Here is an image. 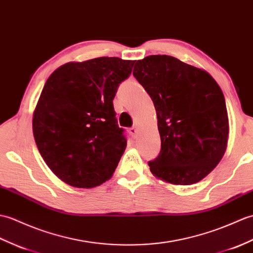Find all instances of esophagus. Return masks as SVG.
<instances>
[{"mask_svg": "<svg viewBox=\"0 0 253 253\" xmlns=\"http://www.w3.org/2000/svg\"><path fill=\"white\" fill-rule=\"evenodd\" d=\"M130 132H131L132 136H133L134 138H136V137H137V133H138V129H137V127H136V126L131 127V128H130Z\"/></svg>", "mask_w": 253, "mask_h": 253, "instance_id": "esophagus-1", "label": "esophagus"}]
</instances>
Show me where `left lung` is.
<instances>
[{"label": "left lung", "mask_w": 253, "mask_h": 253, "mask_svg": "<svg viewBox=\"0 0 253 253\" xmlns=\"http://www.w3.org/2000/svg\"><path fill=\"white\" fill-rule=\"evenodd\" d=\"M133 76L153 100L162 150L151 172L172 185L197 183L212 171L227 146L224 95L206 70L167 55L137 60Z\"/></svg>", "instance_id": "8db88e82"}]
</instances>
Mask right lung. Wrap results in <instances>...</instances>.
Masks as SVG:
<instances>
[{"instance_id":"right-lung-1","label":"right lung","mask_w":253,"mask_h":253,"mask_svg":"<svg viewBox=\"0 0 253 253\" xmlns=\"http://www.w3.org/2000/svg\"><path fill=\"white\" fill-rule=\"evenodd\" d=\"M133 63L117 57L71 61L47 79L33 111V136L64 183L91 189L113 175L127 145L113 99Z\"/></svg>"}]
</instances>
